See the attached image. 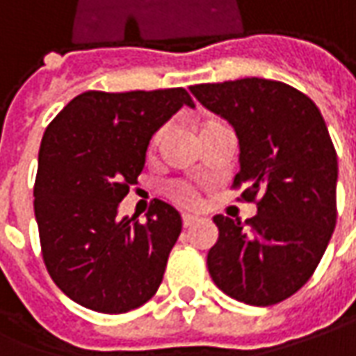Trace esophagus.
Returning a JSON list of instances; mask_svg holds the SVG:
<instances>
[{"instance_id":"esophagus-1","label":"esophagus","mask_w":356,"mask_h":356,"mask_svg":"<svg viewBox=\"0 0 356 356\" xmlns=\"http://www.w3.org/2000/svg\"><path fill=\"white\" fill-rule=\"evenodd\" d=\"M198 222L197 216H188V214H183V226L185 228H191V226H195Z\"/></svg>"}]
</instances>
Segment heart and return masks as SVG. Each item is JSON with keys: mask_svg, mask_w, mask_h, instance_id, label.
I'll return each instance as SVG.
<instances>
[{"mask_svg": "<svg viewBox=\"0 0 356 356\" xmlns=\"http://www.w3.org/2000/svg\"><path fill=\"white\" fill-rule=\"evenodd\" d=\"M216 124H220V122H216V120H207L200 127V134L204 130H209L210 127H216ZM165 132H168V127H161L154 132V136L149 140V152H156L158 149L161 140L165 136ZM165 195H168L171 202H175L181 209H198L200 207V193H198V187L193 181H188V179H171L168 185H165Z\"/></svg>", "mask_w": 356, "mask_h": 356, "instance_id": "1", "label": "heart"}]
</instances>
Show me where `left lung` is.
I'll return each mask as SVG.
<instances>
[{"mask_svg": "<svg viewBox=\"0 0 356 356\" xmlns=\"http://www.w3.org/2000/svg\"><path fill=\"white\" fill-rule=\"evenodd\" d=\"M239 140L232 188L255 202L253 218L216 214L218 241L207 265L214 284L249 306L298 292L320 265L337 220V154L310 97L282 81L243 77L191 86Z\"/></svg>", "mask_w": 356, "mask_h": 356, "instance_id": "obj_1", "label": "left lung"}]
</instances>
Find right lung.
I'll list each match as a JSON object with an SVG mask.
<instances>
[{"mask_svg":"<svg viewBox=\"0 0 356 356\" xmlns=\"http://www.w3.org/2000/svg\"><path fill=\"white\" fill-rule=\"evenodd\" d=\"M183 105V87L86 91L46 127L35 179V216L46 270L79 306L127 314L158 292L181 216L154 198L146 220L118 218L138 183L149 138Z\"/></svg>","mask_w":356,"mask_h":356,"instance_id":"1","label":"right lung"}]
</instances>
